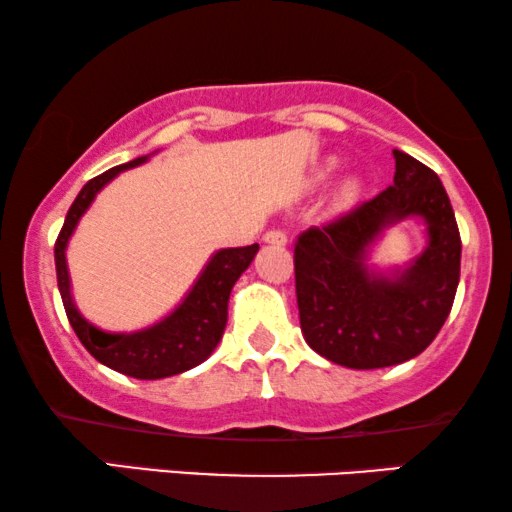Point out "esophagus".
<instances>
[{
	"label": "esophagus",
	"mask_w": 512,
	"mask_h": 512,
	"mask_svg": "<svg viewBox=\"0 0 512 512\" xmlns=\"http://www.w3.org/2000/svg\"><path fill=\"white\" fill-rule=\"evenodd\" d=\"M263 240L268 242V244H277V247H284V244L289 242V237H286L284 230H279V228H272V230H268V233L263 235Z\"/></svg>",
	"instance_id": "obj_1"
}]
</instances>
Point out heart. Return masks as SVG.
I'll list each match as a JSON object with an SVG mask.
<instances>
[{
    "label": "heart",
    "instance_id": "heart-1",
    "mask_svg": "<svg viewBox=\"0 0 512 512\" xmlns=\"http://www.w3.org/2000/svg\"><path fill=\"white\" fill-rule=\"evenodd\" d=\"M331 172H333V163H328V167H324V170L319 172V177H321V179H326L328 174H331ZM359 193H361L359 181H356V179H349V181H345V184L340 186V193H338V205H340V207H349V205H354L356 198H359Z\"/></svg>",
    "mask_w": 512,
    "mask_h": 512
}]
</instances>
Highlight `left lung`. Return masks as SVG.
<instances>
[{
  "label": "left lung",
  "mask_w": 512,
  "mask_h": 512,
  "mask_svg": "<svg viewBox=\"0 0 512 512\" xmlns=\"http://www.w3.org/2000/svg\"><path fill=\"white\" fill-rule=\"evenodd\" d=\"M394 184L293 249L300 328L314 352L345 368H387L431 345L459 286L461 237L438 174L394 151ZM419 215L430 247L389 276L367 268V249L384 227Z\"/></svg>",
  "instance_id": "obj_1"
}]
</instances>
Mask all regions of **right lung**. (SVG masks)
<instances>
[{"mask_svg": "<svg viewBox=\"0 0 512 512\" xmlns=\"http://www.w3.org/2000/svg\"><path fill=\"white\" fill-rule=\"evenodd\" d=\"M146 160H149V156L111 167V170L90 179L81 188V193L76 195L72 207H69L65 226H62L58 240H55V272H58L62 305H65L67 319L74 333L79 335L81 345L97 361L116 370V373L137 377V380H160V377H172L200 366L214 352L228 321L230 291H233L242 272L254 261L258 244L216 251L177 310L149 328L135 333H107L90 324L88 319H83L72 300V291H69L65 258L67 242L74 233L76 223L86 214L90 202L95 200V195L118 172L142 165Z\"/></svg>", "mask_w": 512, "mask_h": 512, "instance_id": "1", "label": "right lung"}]
</instances>
